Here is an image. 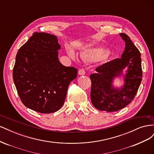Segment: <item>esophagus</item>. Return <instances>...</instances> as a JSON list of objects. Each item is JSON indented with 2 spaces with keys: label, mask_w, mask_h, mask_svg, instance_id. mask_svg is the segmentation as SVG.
Segmentation results:
<instances>
[{
  "label": "esophagus",
  "mask_w": 154,
  "mask_h": 154,
  "mask_svg": "<svg viewBox=\"0 0 154 154\" xmlns=\"http://www.w3.org/2000/svg\"><path fill=\"white\" fill-rule=\"evenodd\" d=\"M78 74H80V75H84V74H85V70L83 69H80V70H79L78 71Z\"/></svg>",
  "instance_id": "34e87169"
}]
</instances>
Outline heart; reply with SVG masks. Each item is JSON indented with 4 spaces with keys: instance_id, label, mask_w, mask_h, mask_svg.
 <instances>
[{
    "instance_id": "1",
    "label": "heart",
    "mask_w": 154,
    "mask_h": 154,
    "mask_svg": "<svg viewBox=\"0 0 154 154\" xmlns=\"http://www.w3.org/2000/svg\"><path fill=\"white\" fill-rule=\"evenodd\" d=\"M108 53V50L106 48L100 47L87 49L81 54L83 60L87 62H95L103 58ZM69 55L73 60L78 59V55L72 50L69 51Z\"/></svg>"
}]
</instances>
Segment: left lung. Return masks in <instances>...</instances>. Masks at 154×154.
Wrapping results in <instances>:
<instances>
[{
  "instance_id": "1",
  "label": "left lung",
  "mask_w": 154,
  "mask_h": 154,
  "mask_svg": "<svg viewBox=\"0 0 154 154\" xmlns=\"http://www.w3.org/2000/svg\"><path fill=\"white\" fill-rule=\"evenodd\" d=\"M119 35L125 42L122 58L97 67L96 73L90 75L92 103L95 108L102 111H118L131 103L142 80L140 52L127 34L120 33ZM126 66L129 69L125 76V85L122 89L115 90L111 87L113 78L119 75Z\"/></svg>"
}]
</instances>
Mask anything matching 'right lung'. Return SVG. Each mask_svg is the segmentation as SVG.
Segmentation results:
<instances>
[{"instance_id": "add662e5", "label": "right lung", "mask_w": 154, "mask_h": 154, "mask_svg": "<svg viewBox=\"0 0 154 154\" xmlns=\"http://www.w3.org/2000/svg\"><path fill=\"white\" fill-rule=\"evenodd\" d=\"M60 48L55 35L35 32L18 51L13 78L18 94L27 108L49 114L63 106L78 69L59 62Z\"/></svg>"}]
</instances>
